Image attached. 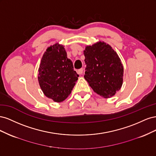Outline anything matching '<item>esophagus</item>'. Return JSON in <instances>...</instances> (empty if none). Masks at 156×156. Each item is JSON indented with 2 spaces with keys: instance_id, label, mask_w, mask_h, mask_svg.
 Masks as SVG:
<instances>
[{
  "instance_id": "34e87169",
  "label": "esophagus",
  "mask_w": 156,
  "mask_h": 156,
  "mask_svg": "<svg viewBox=\"0 0 156 156\" xmlns=\"http://www.w3.org/2000/svg\"><path fill=\"white\" fill-rule=\"evenodd\" d=\"M77 73H79V74H82L83 73V68H81V69H79L77 71Z\"/></svg>"
}]
</instances>
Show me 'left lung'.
<instances>
[{
  "label": "left lung",
  "instance_id": "1",
  "mask_svg": "<svg viewBox=\"0 0 156 156\" xmlns=\"http://www.w3.org/2000/svg\"><path fill=\"white\" fill-rule=\"evenodd\" d=\"M87 67L84 77L93 90L108 98L121 88L124 68L111 46L103 41L87 46L84 51Z\"/></svg>",
  "mask_w": 156,
  "mask_h": 156
}]
</instances>
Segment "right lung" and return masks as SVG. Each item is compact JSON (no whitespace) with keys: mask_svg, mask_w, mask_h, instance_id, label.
<instances>
[{"mask_svg":"<svg viewBox=\"0 0 156 156\" xmlns=\"http://www.w3.org/2000/svg\"><path fill=\"white\" fill-rule=\"evenodd\" d=\"M38 72L41 89L45 96L55 102H62L68 97L79 77L64 46L58 44L47 49Z\"/></svg>","mask_w":156,"mask_h":156,"instance_id":"add662e5","label":"right lung"}]
</instances>
